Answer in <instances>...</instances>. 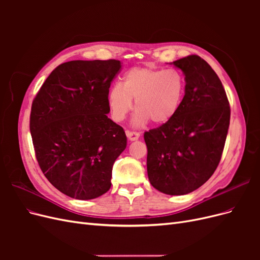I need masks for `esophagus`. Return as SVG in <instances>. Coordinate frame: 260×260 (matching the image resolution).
<instances>
[{
  "label": "esophagus",
  "instance_id": "34e87169",
  "mask_svg": "<svg viewBox=\"0 0 260 260\" xmlns=\"http://www.w3.org/2000/svg\"><path fill=\"white\" fill-rule=\"evenodd\" d=\"M125 135H127V138L130 140V141H136L140 138V133L139 132H136V131H130V130H127L125 131Z\"/></svg>",
  "mask_w": 260,
  "mask_h": 260
}]
</instances>
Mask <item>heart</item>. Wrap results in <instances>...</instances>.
<instances>
[{
    "label": "heart",
    "mask_w": 260,
    "mask_h": 260,
    "mask_svg": "<svg viewBox=\"0 0 260 260\" xmlns=\"http://www.w3.org/2000/svg\"><path fill=\"white\" fill-rule=\"evenodd\" d=\"M184 93V78L177 70L138 67L125 73L121 85L115 84L109 89L107 102L117 122L125 119L135 100L133 124L143 125L149 120L165 124L177 116Z\"/></svg>",
    "instance_id": "obj_1"
}]
</instances>
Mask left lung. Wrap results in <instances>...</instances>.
Masks as SVG:
<instances>
[{
    "instance_id": "8db88e82",
    "label": "left lung",
    "mask_w": 260,
    "mask_h": 260,
    "mask_svg": "<svg viewBox=\"0 0 260 260\" xmlns=\"http://www.w3.org/2000/svg\"><path fill=\"white\" fill-rule=\"evenodd\" d=\"M169 64L183 73L185 93L174 119L144 133L147 176L159 192L184 195L205 183L221 159L230 106L207 61L190 55Z\"/></svg>"
}]
</instances>
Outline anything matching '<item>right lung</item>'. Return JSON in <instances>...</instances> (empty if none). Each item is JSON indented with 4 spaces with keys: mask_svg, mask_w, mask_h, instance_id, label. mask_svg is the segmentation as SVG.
Returning a JSON list of instances; mask_svg holds the SVG:
<instances>
[{
    "mask_svg": "<svg viewBox=\"0 0 260 260\" xmlns=\"http://www.w3.org/2000/svg\"><path fill=\"white\" fill-rule=\"evenodd\" d=\"M119 60H72L55 68L34 100L30 132L44 176L65 195L93 200L112 185L117 157L127 146L109 119L107 94Z\"/></svg>",
    "mask_w": 260,
    "mask_h": 260,
    "instance_id": "obj_1",
    "label": "right lung"
}]
</instances>
